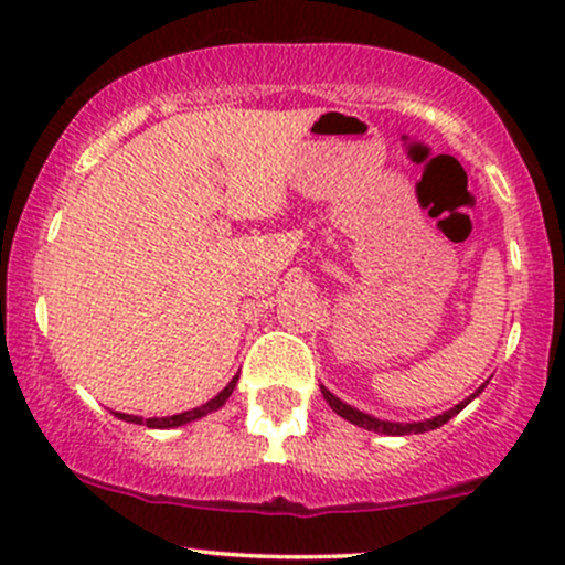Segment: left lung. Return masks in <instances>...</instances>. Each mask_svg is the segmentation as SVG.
Masks as SVG:
<instances>
[{
  "label": "left lung",
  "instance_id": "obj_1",
  "mask_svg": "<svg viewBox=\"0 0 565 565\" xmlns=\"http://www.w3.org/2000/svg\"><path fill=\"white\" fill-rule=\"evenodd\" d=\"M483 387H486V385L478 387V391L472 393V395H468V398H465V401H459V404H457V406H451L449 412H440L438 417L423 419V423H391V419L372 417V414H366V412H361V408H355V406L345 404V401L337 398V395H334L332 391H327V387H323V385H321V393H323V398H327V404L332 406L334 412L340 414L342 419H348L350 425H359V427H364V430L382 433V436H412V433H427V430H436V427H440V425L449 423V419H451V417H457V414L462 412V408L468 406L470 401L476 398V395H481V393H483Z\"/></svg>",
  "mask_w": 565,
  "mask_h": 565
}]
</instances>
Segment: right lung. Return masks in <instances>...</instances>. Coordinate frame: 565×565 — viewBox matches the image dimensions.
<instances>
[{"label":"right lung","instance_id":"1","mask_svg":"<svg viewBox=\"0 0 565 565\" xmlns=\"http://www.w3.org/2000/svg\"><path fill=\"white\" fill-rule=\"evenodd\" d=\"M236 382H238V374L228 382V385L223 387V391L215 395V398H210V401H206V404H201L196 408H188V412H183V414H172V417H148L146 419V417H138V414H125V412H114V417L125 419V423H132V425L153 427V430H170V427L188 425V423H193V419H201V417H206V414L217 412V408L231 398V393H233V387H236Z\"/></svg>","mask_w":565,"mask_h":565}]
</instances>
